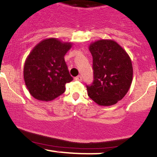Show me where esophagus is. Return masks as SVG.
<instances>
[{
    "label": "esophagus",
    "mask_w": 157,
    "mask_h": 157,
    "mask_svg": "<svg viewBox=\"0 0 157 157\" xmlns=\"http://www.w3.org/2000/svg\"><path fill=\"white\" fill-rule=\"evenodd\" d=\"M75 80H76V81H79V82H81V81L82 80V77L81 76V75H78V76L75 77Z\"/></svg>",
    "instance_id": "1"
}]
</instances>
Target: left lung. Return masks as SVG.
Wrapping results in <instances>:
<instances>
[{
	"label": "left lung",
	"mask_w": 157,
	"mask_h": 157,
	"mask_svg": "<svg viewBox=\"0 0 157 157\" xmlns=\"http://www.w3.org/2000/svg\"><path fill=\"white\" fill-rule=\"evenodd\" d=\"M93 56V80L87 86L89 97L101 106H110L124 98L133 80L131 59L113 40L101 39L89 46Z\"/></svg>",
	"instance_id": "left-lung-1"
}]
</instances>
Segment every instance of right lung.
<instances>
[{"label": "right lung", "mask_w": 157, "mask_h": 157, "mask_svg": "<svg viewBox=\"0 0 157 157\" xmlns=\"http://www.w3.org/2000/svg\"><path fill=\"white\" fill-rule=\"evenodd\" d=\"M71 47L70 42L51 38L41 40L31 51L24 63V78L35 98L49 101L64 93L65 84L73 79L64 58Z\"/></svg>", "instance_id": "1"}]
</instances>
